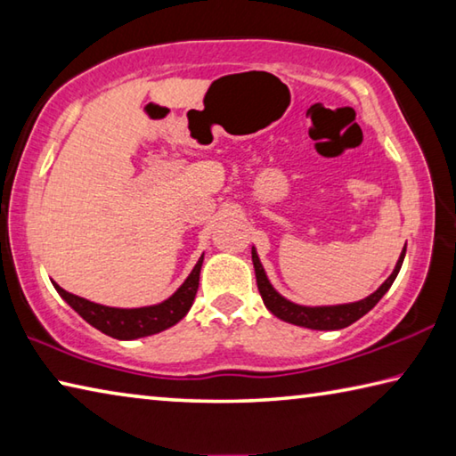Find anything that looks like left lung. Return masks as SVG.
<instances>
[{
    "mask_svg": "<svg viewBox=\"0 0 456 456\" xmlns=\"http://www.w3.org/2000/svg\"><path fill=\"white\" fill-rule=\"evenodd\" d=\"M404 253L406 247L400 253V259L395 267V272L390 273L388 280H386L380 288H378L372 296H368L366 299H360V302L354 304H344V305H322V307H307V305H297L280 296L273 289V285L269 283L267 275L264 272V265L257 257L256 247H251V259H253V267H256V280H257V288L261 297H264V304L269 312L283 322H289L293 326H302V328H310V330H342L348 328L350 323L360 320L362 315H366L372 307L380 302L382 296L390 289V285L395 283L396 275L403 267L404 261Z\"/></svg>",
    "mask_w": 456,
    "mask_h": 456,
    "instance_id": "8db88e82",
    "label": "left lung"
}]
</instances>
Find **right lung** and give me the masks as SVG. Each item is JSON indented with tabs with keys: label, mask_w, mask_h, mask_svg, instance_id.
I'll use <instances>...</instances> for the list:
<instances>
[{
	"label": "right lung",
	"mask_w": 456,
	"mask_h": 456,
	"mask_svg": "<svg viewBox=\"0 0 456 456\" xmlns=\"http://www.w3.org/2000/svg\"><path fill=\"white\" fill-rule=\"evenodd\" d=\"M200 265H203V256H200L197 265L192 267L191 275L184 280L181 288L176 289L171 297L165 299L163 304L149 307H133V310H122V307H108L88 302V299L61 289L58 283H53V288H56L60 296L70 304L74 312H78L90 326H94L96 330L102 331V334L117 339H136L159 334V331L175 326L176 322H181L184 315H187L192 302H195L199 289Z\"/></svg>",
	"instance_id": "obj_1"
}]
</instances>
